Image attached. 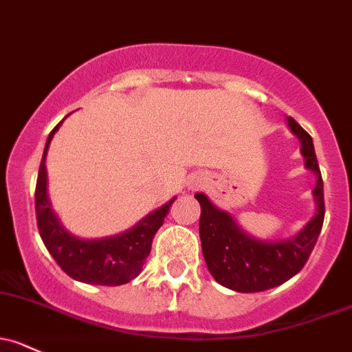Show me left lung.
Segmentation results:
<instances>
[{
  "instance_id": "8db88e82",
  "label": "left lung",
  "mask_w": 352,
  "mask_h": 352,
  "mask_svg": "<svg viewBox=\"0 0 352 352\" xmlns=\"http://www.w3.org/2000/svg\"><path fill=\"white\" fill-rule=\"evenodd\" d=\"M288 128L300 140L305 166L317 177L314 197L317 212L303 229L283 241H260L246 234L224 210L217 209L204 194H195L201 204L202 254L217 283L241 294H254L278 287L297 275L309 260L324 224V184L312 136L292 116Z\"/></svg>"
}]
</instances>
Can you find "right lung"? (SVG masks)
I'll list each match as a JSON object with an SVG mask.
<instances>
[{"label":"right lung","mask_w":352,"mask_h":352,"mask_svg":"<svg viewBox=\"0 0 352 352\" xmlns=\"http://www.w3.org/2000/svg\"><path fill=\"white\" fill-rule=\"evenodd\" d=\"M60 124L62 121L52 129L47 138L42 164L38 168V179H36L35 212L42 241L57 265L77 282L106 285V287L128 283L142 272L151 251L155 234L164 224L165 216L168 214L175 197L121 234L102 239H80L70 234L52 210L47 195L45 157L52 138Z\"/></svg>","instance_id":"right-lung-1"}]
</instances>
